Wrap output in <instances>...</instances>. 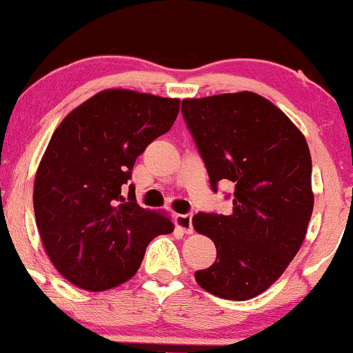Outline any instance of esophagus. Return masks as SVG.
<instances>
[{
	"label": "esophagus",
	"mask_w": 353,
	"mask_h": 353,
	"mask_svg": "<svg viewBox=\"0 0 353 353\" xmlns=\"http://www.w3.org/2000/svg\"><path fill=\"white\" fill-rule=\"evenodd\" d=\"M176 228L181 229L184 234H192V214H179V216H176Z\"/></svg>",
	"instance_id": "1"
}]
</instances>
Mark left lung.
Returning <instances> with one entry per match:
<instances>
[{"label": "left lung", "mask_w": 353, "mask_h": 353, "mask_svg": "<svg viewBox=\"0 0 353 353\" xmlns=\"http://www.w3.org/2000/svg\"><path fill=\"white\" fill-rule=\"evenodd\" d=\"M210 185L234 182L232 212H199L194 229L212 239L216 262L194 274L204 290L247 301L277 281L301 249L312 210L307 141L269 99L250 91L182 101Z\"/></svg>", "instance_id": "left-lung-1"}]
</instances>
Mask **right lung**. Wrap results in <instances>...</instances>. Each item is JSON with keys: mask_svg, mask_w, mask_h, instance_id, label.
Segmentation results:
<instances>
[{"mask_svg": "<svg viewBox=\"0 0 353 353\" xmlns=\"http://www.w3.org/2000/svg\"><path fill=\"white\" fill-rule=\"evenodd\" d=\"M177 98L104 89L52 132L34 177V217L56 270L89 292L114 289L139 269L154 237L171 234L168 214L128 197L136 157L172 128Z\"/></svg>", "mask_w": 353, "mask_h": 353, "instance_id": "obj_1", "label": "right lung"}]
</instances>
